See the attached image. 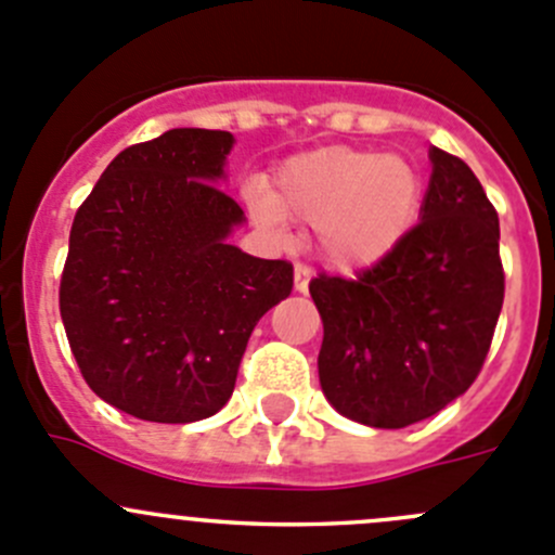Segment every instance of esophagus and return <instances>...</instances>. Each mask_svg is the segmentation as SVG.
I'll list each match as a JSON object with an SVG mask.
<instances>
[{
  "mask_svg": "<svg viewBox=\"0 0 555 555\" xmlns=\"http://www.w3.org/2000/svg\"><path fill=\"white\" fill-rule=\"evenodd\" d=\"M309 282H311V271L306 266H295V293H309Z\"/></svg>",
  "mask_w": 555,
  "mask_h": 555,
  "instance_id": "34e87169",
  "label": "esophagus"
}]
</instances>
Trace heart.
I'll list each match as a JSON object with an SVG mask.
<instances>
[{"instance_id":"b5f03b06","label":"heart","mask_w":555,"mask_h":555,"mask_svg":"<svg viewBox=\"0 0 555 555\" xmlns=\"http://www.w3.org/2000/svg\"><path fill=\"white\" fill-rule=\"evenodd\" d=\"M423 173L412 157L371 149L325 146L289 157L273 176L271 195L251 192L266 228L282 217L317 228L331 266L360 271L398 249L417 222Z\"/></svg>"}]
</instances>
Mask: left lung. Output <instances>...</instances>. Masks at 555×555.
Wrapping results in <instances>:
<instances>
[{
  "mask_svg": "<svg viewBox=\"0 0 555 555\" xmlns=\"http://www.w3.org/2000/svg\"><path fill=\"white\" fill-rule=\"evenodd\" d=\"M431 165L421 222L392 255L309 284L322 392L371 428H406L464 396L504 304L496 208L464 159L431 149Z\"/></svg>",
  "mask_w": 555,
  "mask_h": 555,
  "instance_id": "left-lung-1",
  "label": "left lung"
}]
</instances>
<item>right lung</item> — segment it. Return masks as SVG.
I'll return each mask as SVG.
<instances>
[{"label": "right lung", "instance_id": "obj_1", "mask_svg": "<svg viewBox=\"0 0 555 555\" xmlns=\"http://www.w3.org/2000/svg\"><path fill=\"white\" fill-rule=\"evenodd\" d=\"M233 134L181 127L124 149L80 203L59 311L86 385L149 423L233 396L257 320L293 293L287 260L228 244L244 211L217 181Z\"/></svg>", "mask_w": 555, "mask_h": 555}]
</instances>
